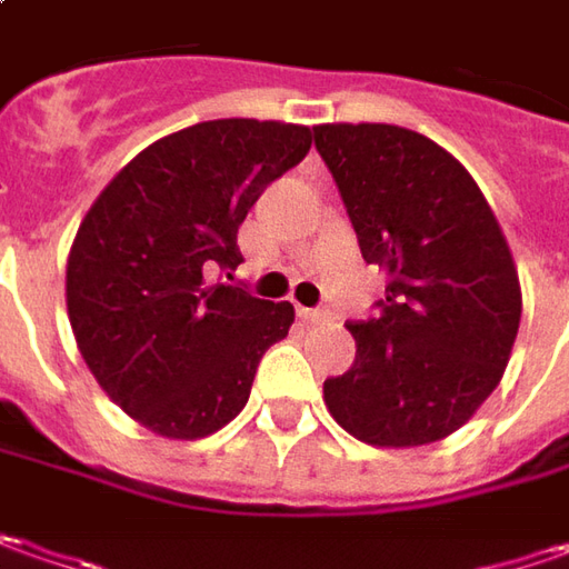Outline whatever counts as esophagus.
Wrapping results in <instances>:
<instances>
[{
  "instance_id": "34e87169",
  "label": "esophagus",
  "mask_w": 569,
  "mask_h": 569,
  "mask_svg": "<svg viewBox=\"0 0 569 569\" xmlns=\"http://www.w3.org/2000/svg\"><path fill=\"white\" fill-rule=\"evenodd\" d=\"M299 318L305 323H323L330 321V311H323V308H299Z\"/></svg>"
}]
</instances>
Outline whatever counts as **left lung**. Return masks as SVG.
<instances>
[{
  "mask_svg": "<svg viewBox=\"0 0 569 569\" xmlns=\"http://www.w3.org/2000/svg\"><path fill=\"white\" fill-rule=\"evenodd\" d=\"M368 264L387 270L375 318L349 321L356 362L323 381L340 428L371 447L453 435L503 378L522 292L476 179L431 138L381 122L315 126Z\"/></svg>",
  "mask_w": 569,
  "mask_h": 569,
  "instance_id": "1",
  "label": "left lung"
}]
</instances>
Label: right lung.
<instances>
[{
	"label": "right lung",
	"mask_w": 569,
	"mask_h": 569,
	"mask_svg": "<svg viewBox=\"0 0 569 569\" xmlns=\"http://www.w3.org/2000/svg\"><path fill=\"white\" fill-rule=\"evenodd\" d=\"M308 148L311 128L289 122L188 126L119 169L78 226L66 267L74 340L109 400L153 435L198 441L229 425L296 321L289 302L210 273L242 264L239 226Z\"/></svg>",
	"instance_id": "obj_1"
}]
</instances>
